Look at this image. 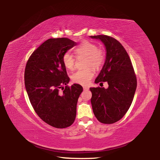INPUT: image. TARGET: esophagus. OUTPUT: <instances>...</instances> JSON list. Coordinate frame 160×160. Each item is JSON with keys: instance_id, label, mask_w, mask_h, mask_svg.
<instances>
[{"instance_id": "1", "label": "esophagus", "mask_w": 160, "mask_h": 160, "mask_svg": "<svg viewBox=\"0 0 160 160\" xmlns=\"http://www.w3.org/2000/svg\"><path fill=\"white\" fill-rule=\"evenodd\" d=\"M83 91H88L89 89V88H88V87H83Z\"/></svg>"}]
</instances>
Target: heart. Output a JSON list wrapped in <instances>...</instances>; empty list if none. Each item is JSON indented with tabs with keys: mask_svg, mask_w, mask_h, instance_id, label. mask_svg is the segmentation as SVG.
<instances>
[{
	"mask_svg": "<svg viewBox=\"0 0 160 160\" xmlns=\"http://www.w3.org/2000/svg\"><path fill=\"white\" fill-rule=\"evenodd\" d=\"M75 52L78 55L86 57V66H92L94 68H98L104 60V54L101 49L88 41H84L75 48ZM74 58L69 52H66L63 56V63L65 68L72 70L74 67ZM94 76V71L91 67L84 69L78 70L72 74V80L78 84L88 85Z\"/></svg>",
	"mask_w": 160,
	"mask_h": 160,
	"instance_id": "obj_1",
	"label": "heart"
}]
</instances>
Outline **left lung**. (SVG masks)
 <instances>
[{
	"label": "left lung",
	"instance_id": "1",
	"mask_svg": "<svg viewBox=\"0 0 160 160\" xmlns=\"http://www.w3.org/2000/svg\"><path fill=\"white\" fill-rule=\"evenodd\" d=\"M99 39L106 48V60L95 79L96 83L107 82L108 88H91V102L98 121L112 124L119 121L131 106L137 80L130 57L117 39L106 35L90 36Z\"/></svg>",
	"mask_w": 160,
	"mask_h": 160
}]
</instances>
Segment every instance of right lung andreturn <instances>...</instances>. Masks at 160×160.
I'll return each mask as SVG.
<instances>
[{
    "label": "right lung",
    "mask_w": 160,
    "mask_h": 160,
    "mask_svg": "<svg viewBox=\"0 0 160 160\" xmlns=\"http://www.w3.org/2000/svg\"><path fill=\"white\" fill-rule=\"evenodd\" d=\"M75 45L77 43L68 38L48 39L32 54L25 68L24 84L32 107L42 120L57 128L74 122L83 91L77 83L67 86L70 78L63 56ZM64 85L65 89L59 93Z\"/></svg>",
    "instance_id": "1"
}]
</instances>
